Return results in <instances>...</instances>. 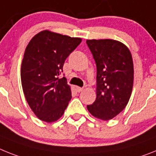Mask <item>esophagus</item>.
Instances as JSON below:
<instances>
[{"instance_id":"1","label":"esophagus","mask_w":156,"mask_h":156,"mask_svg":"<svg viewBox=\"0 0 156 156\" xmlns=\"http://www.w3.org/2000/svg\"><path fill=\"white\" fill-rule=\"evenodd\" d=\"M76 89L77 92H81V91L83 90V87H76Z\"/></svg>"}]
</instances>
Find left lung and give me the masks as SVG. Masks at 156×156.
<instances>
[{"instance_id": "8db88e82", "label": "left lung", "mask_w": 156, "mask_h": 156, "mask_svg": "<svg viewBox=\"0 0 156 156\" xmlns=\"http://www.w3.org/2000/svg\"><path fill=\"white\" fill-rule=\"evenodd\" d=\"M97 68L96 99L87 105L95 118L108 121L128 104L133 86V62L129 48L113 39L87 40Z\"/></svg>"}]
</instances>
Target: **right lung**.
I'll use <instances>...</instances> for the list:
<instances>
[{"instance_id": "add662e5", "label": "right lung", "mask_w": 156, "mask_h": 156, "mask_svg": "<svg viewBox=\"0 0 156 156\" xmlns=\"http://www.w3.org/2000/svg\"><path fill=\"white\" fill-rule=\"evenodd\" d=\"M80 38L42 30L27 46L21 65V83L29 106L38 119L58 121L71 100L63 72L65 59L79 46Z\"/></svg>"}]
</instances>
